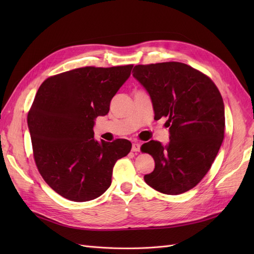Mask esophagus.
<instances>
[{
	"label": "esophagus",
	"mask_w": 254,
	"mask_h": 254,
	"mask_svg": "<svg viewBox=\"0 0 254 254\" xmlns=\"http://www.w3.org/2000/svg\"><path fill=\"white\" fill-rule=\"evenodd\" d=\"M140 147H141V144L140 143H133L132 144V151L139 152L140 151Z\"/></svg>",
	"instance_id": "1"
}]
</instances>
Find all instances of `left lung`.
<instances>
[{
    "label": "left lung",
    "instance_id": "obj_1",
    "mask_svg": "<svg viewBox=\"0 0 254 254\" xmlns=\"http://www.w3.org/2000/svg\"><path fill=\"white\" fill-rule=\"evenodd\" d=\"M133 77L150 96L155 120L167 118L170 142L149 141L141 151L155 160L144 180L160 193L179 195L209 172L224 140L225 105L214 82L181 63L135 65Z\"/></svg>",
    "mask_w": 254,
    "mask_h": 254
}]
</instances>
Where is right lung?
<instances>
[{"instance_id":"1","label":"right lung","mask_w":254,"mask_h":254,"mask_svg":"<svg viewBox=\"0 0 254 254\" xmlns=\"http://www.w3.org/2000/svg\"><path fill=\"white\" fill-rule=\"evenodd\" d=\"M132 66L75 68L44 80L37 92L27 115L35 162L44 181L68 200L103 195L115 162L131 149L124 139L96 141L93 127L108 114Z\"/></svg>"}]
</instances>
